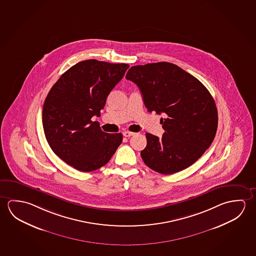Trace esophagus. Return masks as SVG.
<instances>
[{"label": "esophagus", "mask_w": 256, "mask_h": 256, "mask_svg": "<svg viewBox=\"0 0 256 256\" xmlns=\"http://www.w3.org/2000/svg\"><path fill=\"white\" fill-rule=\"evenodd\" d=\"M134 133L133 132H130V131H125V132H123V136H126V138H130L131 136H134Z\"/></svg>", "instance_id": "esophagus-1"}]
</instances>
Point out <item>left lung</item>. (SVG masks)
I'll return each mask as SVG.
<instances>
[{
  "instance_id": "8db88e82",
  "label": "left lung",
  "mask_w": 256,
  "mask_h": 256,
  "mask_svg": "<svg viewBox=\"0 0 256 256\" xmlns=\"http://www.w3.org/2000/svg\"><path fill=\"white\" fill-rule=\"evenodd\" d=\"M126 78L138 86L148 112L165 114L160 118L162 138L146 133L144 162L170 175L194 164L214 141L218 112L208 89L196 78L170 62L130 68Z\"/></svg>"
}]
</instances>
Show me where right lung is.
I'll list each match as a JSON object with an SVG mask.
<instances>
[{
    "instance_id": "right-lung-1",
    "label": "right lung",
    "mask_w": 256,
    "mask_h": 256,
    "mask_svg": "<svg viewBox=\"0 0 256 256\" xmlns=\"http://www.w3.org/2000/svg\"><path fill=\"white\" fill-rule=\"evenodd\" d=\"M128 68L125 63L83 60L64 72L48 92L42 107L47 142L76 170L101 168L122 144V133H105L92 118L101 115L110 92Z\"/></svg>"
}]
</instances>
